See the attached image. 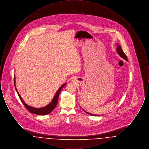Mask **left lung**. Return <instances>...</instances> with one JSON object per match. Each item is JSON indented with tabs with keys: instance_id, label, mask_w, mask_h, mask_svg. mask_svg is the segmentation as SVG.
Here are the masks:
<instances>
[{
	"instance_id": "8db88e82",
	"label": "left lung",
	"mask_w": 149,
	"mask_h": 149,
	"mask_svg": "<svg viewBox=\"0 0 149 149\" xmlns=\"http://www.w3.org/2000/svg\"><path fill=\"white\" fill-rule=\"evenodd\" d=\"M117 49H116V50H117V54H118L122 58H124L125 60H126V61H127V57L126 56V55H125V54L124 53V52L123 51V50H122L121 47H120V46L118 43L117 44ZM83 110H84V109H83ZM85 111L86 113L89 114H90V115H91V116H99V115H98V114L89 113L86 112L85 111Z\"/></svg>"
}]
</instances>
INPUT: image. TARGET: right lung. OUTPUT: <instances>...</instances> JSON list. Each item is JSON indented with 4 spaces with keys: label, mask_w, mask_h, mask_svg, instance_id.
<instances>
[{
    "label": "right lung",
    "mask_w": 149,
    "mask_h": 149,
    "mask_svg": "<svg viewBox=\"0 0 149 149\" xmlns=\"http://www.w3.org/2000/svg\"><path fill=\"white\" fill-rule=\"evenodd\" d=\"M14 86L16 89V91L17 92V94L19 97V98L21 99L22 102L23 103V104H24V106L26 107V108L28 109L29 112H30L31 113H32L36 114L37 115H46L48 114L51 113L56 107L57 103V101L58 99V96L60 94V93L61 92V91L62 90V89L64 88V86L66 85V83H65L63 85H61L60 86V88H59V89L57 91L56 93H55V96L54 97V98L51 100V102H50L49 104H47L46 106L43 107L42 108H35V107H32L29 106V105H27L22 98L21 96L20 95V94H19V93L18 92L17 88H16V86H15V77L14 79Z\"/></svg>",
    "instance_id": "obj_1"
}]
</instances>
